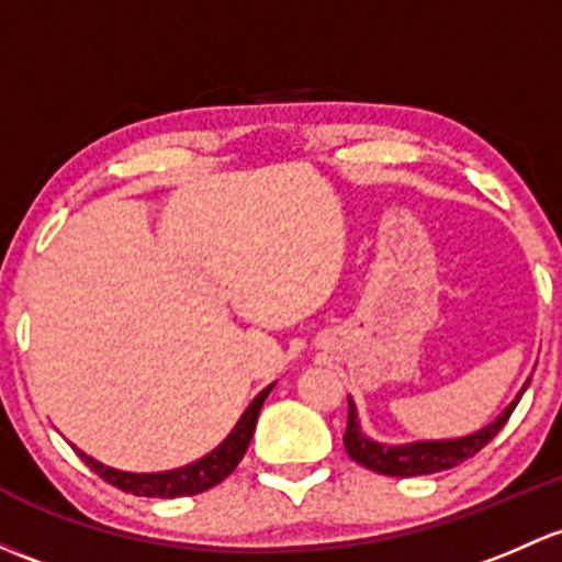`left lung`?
Segmentation results:
<instances>
[{
    "label": "left lung",
    "instance_id": "left-lung-1",
    "mask_svg": "<svg viewBox=\"0 0 562 562\" xmlns=\"http://www.w3.org/2000/svg\"><path fill=\"white\" fill-rule=\"evenodd\" d=\"M530 380L525 382L522 390L517 393V398L495 417L493 423H487L484 428L474 430L469 436H460V439H436V441H409V445H382V441L369 439L363 434L358 423L356 401L347 398L350 404V415H347V430H345V450L352 460L366 469L376 471V474L385 476H423V474H436V471H447L460 465L463 460L474 458L487 441L495 439L506 420L512 417L515 406L522 398V393L528 390Z\"/></svg>",
    "mask_w": 562,
    "mask_h": 562
}]
</instances>
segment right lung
I'll list each match as a JSON object with an SVG mask.
<instances>
[{"label": "right lung", "mask_w": 562, "mask_h": 562, "mask_svg": "<svg viewBox=\"0 0 562 562\" xmlns=\"http://www.w3.org/2000/svg\"><path fill=\"white\" fill-rule=\"evenodd\" d=\"M271 387H274V382H271L269 387H263L261 393L250 401V406H247L245 415L239 417V423L234 425L232 434H228L215 450L206 452L204 458L193 460V463L180 465V469L153 471V474H134V471H121L112 469V465L99 463L97 458L78 450V447H75V452L80 454L82 463H86L88 469L97 471L104 482L123 490V493L142 495V498H180V495H199L226 480L236 465H239V460L245 458L247 445H250L252 439V430H256L258 415H261V406L266 395L271 393Z\"/></svg>", "instance_id": "1"}]
</instances>
